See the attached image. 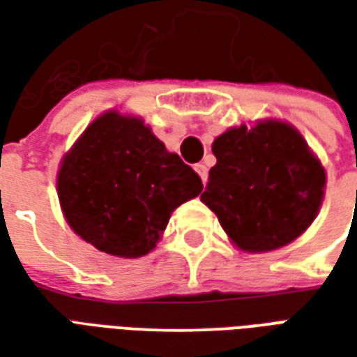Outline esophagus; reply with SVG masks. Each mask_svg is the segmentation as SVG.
<instances>
[{
  "instance_id": "34e87169",
  "label": "esophagus",
  "mask_w": 357,
  "mask_h": 357,
  "mask_svg": "<svg viewBox=\"0 0 357 357\" xmlns=\"http://www.w3.org/2000/svg\"><path fill=\"white\" fill-rule=\"evenodd\" d=\"M195 172L201 176L202 183H206V179H208V168H206V164H195Z\"/></svg>"
}]
</instances>
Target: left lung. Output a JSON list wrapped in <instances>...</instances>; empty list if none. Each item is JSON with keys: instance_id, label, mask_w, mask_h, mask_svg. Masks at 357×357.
Segmentation results:
<instances>
[{"instance_id": "obj_1", "label": "left lung", "mask_w": 357, "mask_h": 357, "mask_svg": "<svg viewBox=\"0 0 357 357\" xmlns=\"http://www.w3.org/2000/svg\"><path fill=\"white\" fill-rule=\"evenodd\" d=\"M216 166L201 201L235 247L269 252L300 237L314 222L325 168L291 124L264 120L229 128L212 143Z\"/></svg>"}]
</instances>
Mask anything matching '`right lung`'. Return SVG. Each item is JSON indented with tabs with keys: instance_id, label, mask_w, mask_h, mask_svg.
Masks as SVG:
<instances>
[{
	"instance_id": "add662e5",
	"label": "right lung",
	"mask_w": 357,
	"mask_h": 357,
	"mask_svg": "<svg viewBox=\"0 0 357 357\" xmlns=\"http://www.w3.org/2000/svg\"><path fill=\"white\" fill-rule=\"evenodd\" d=\"M201 191L191 166L141 118L118 110L95 118L57 174L59 202L74 233L120 258L149 255L172 212Z\"/></svg>"
}]
</instances>
